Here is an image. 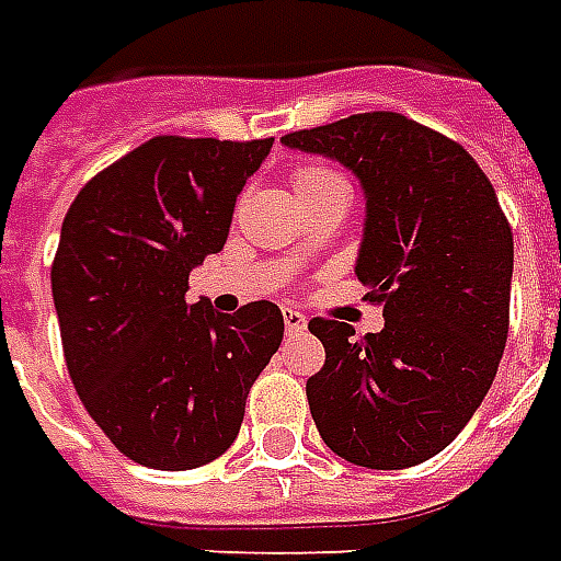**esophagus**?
Wrapping results in <instances>:
<instances>
[{"label": "esophagus", "mask_w": 561, "mask_h": 561, "mask_svg": "<svg viewBox=\"0 0 561 561\" xmlns=\"http://www.w3.org/2000/svg\"><path fill=\"white\" fill-rule=\"evenodd\" d=\"M284 328L289 334H296V331H305L307 328V316L293 310V307H284Z\"/></svg>", "instance_id": "34e87169"}]
</instances>
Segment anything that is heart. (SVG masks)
I'll return each instance as SVG.
<instances>
[{
    "mask_svg": "<svg viewBox=\"0 0 561 561\" xmlns=\"http://www.w3.org/2000/svg\"><path fill=\"white\" fill-rule=\"evenodd\" d=\"M289 183H293V192H296V197H305V195H310V192L328 188V185L343 183V180H340V176H336L334 171L325 165H301L293 171Z\"/></svg>",
    "mask_w": 561,
    "mask_h": 561,
    "instance_id": "1",
    "label": "heart"
}]
</instances>
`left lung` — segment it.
Wrapping results in <instances>:
<instances>
[{
    "label": "left lung",
    "instance_id": "left-lung-1",
    "mask_svg": "<svg viewBox=\"0 0 561 561\" xmlns=\"http://www.w3.org/2000/svg\"><path fill=\"white\" fill-rule=\"evenodd\" d=\"M360 180L366 227L357 280L385 328L313 319L325 366L307 381L336 456L402 470L437 456L494 385L508 336L515 242L485 171L453 138L396 112H364L280 138Z\"/></svg>",
    "mask_w": 561,
    "mask_h": 561
}]
</instances>
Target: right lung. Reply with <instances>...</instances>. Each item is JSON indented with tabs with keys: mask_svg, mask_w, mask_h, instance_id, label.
I'll return each mask as SVG.
<instances>
[{
	"mask_svg": "<svg viewBox=\"0 0 561 561\" xmlns=\"http://www.w3.org/2000/svg\"><path fill=\"white\" fill-rule=\"evenodd\" d=\"M272 141L156 136L67 209L53 260L67 373L138 465L192 470L227 453L284 340L272 301L218 313L185 298L188 272L225 248L236 197Z\"/></svg>",
	"mask_w": 561,
	"mask_h": 561,
	"instance_id": "1",
	"label": "right lung"
}]
</instances>
